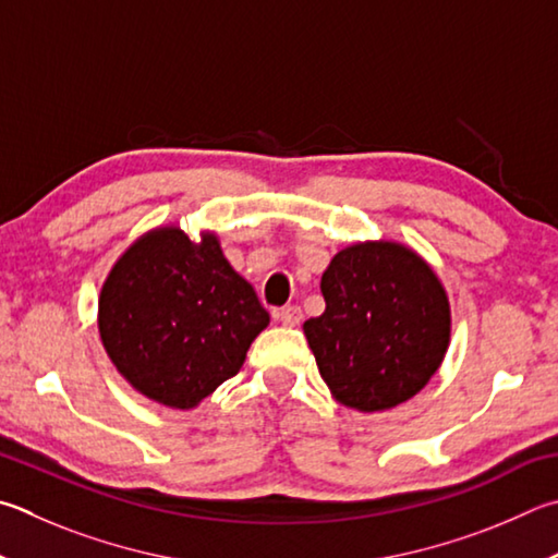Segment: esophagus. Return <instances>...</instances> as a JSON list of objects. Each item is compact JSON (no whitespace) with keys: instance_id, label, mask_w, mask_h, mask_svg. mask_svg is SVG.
<instances>
[{"instance_id":"obj_1","label":"esophagus","mask_w":558,"mask_h":558,"mask_svg":"<svg viewBox=\"0 0 558 558\" xmlns=\"http://www.w3.org/2000/svg\"><path fill=\"white\" fill-rule=\"evenodd\" d=\"M278 319L286 324V327H298L302 322V310L298 305H288L278 312Z\"/></svg>"}]
</instances>
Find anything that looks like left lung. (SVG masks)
Returning <instances> with one entry per match:
<instances>
[{"label": "left lung", "mask_w": 558, "mask_h": 558, "mask_svg": "<svg viewBox=\"0 0 558 558\" xmlns=\"http://www.w3.org/2000/svg\"><path fill=\"white\" fill-rule=\"evenodd\" d=\"M319 288L327 310L302 329L337 402L359 412L398 408L439 371L451 337L449 298L412 248L395 241L341 248Z\"/></svg>", "instance_id": "8db88e82"}]
</instances>
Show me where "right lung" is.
<instances>
[{
	"mask_svg": "<svg viewBox=\"0 0 558 558\" xmlns=\"http://www.w3.org/2000/svg\"><path fill=\"white\" fill-rule=\"evenodd\" d=\"M268 312L221 253L180 227H158L121 253L99 292L107 356L148 400L192 410L236 376Z\"/></svg>",
	"mask_w": 558,
	"mask_h": 558,
	"instance_id": "1",
	"label": "right lung"
}]
</instances>
